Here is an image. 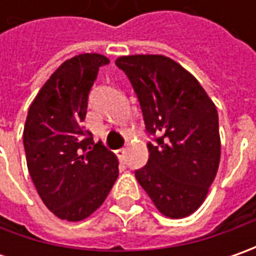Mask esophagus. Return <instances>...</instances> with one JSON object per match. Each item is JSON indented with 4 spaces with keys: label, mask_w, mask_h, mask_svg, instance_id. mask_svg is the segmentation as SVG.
I'll use <instances>...</instances> for the list:
<instances>
[{
    "label": "esophagus",
    "mask_w": 256,
    "mask_h": 256,
    "mask_svg": "<svg viewBox=\"0 0 256 256\" xmlns=\"http://www.w3.org/2000/svg\"><path fill=\"white\" fill-rule=\"evenodd\" d=\"M125 154H126V148H120V150L116 151V155H118L120 158H124V156H125Z\"/></svg>",
    "instance_id": "esophagus-1"
}]
</instances>
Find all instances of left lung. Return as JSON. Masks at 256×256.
Instances as JSON below:
<instances>
[{
    "label": "left lung",
    "mask_w": 256,
    "mask_h": 256,
    "mask_svg": "<svg viewBox=\"0 0 256 256\" xmlns=\"http://www.w3.org/2000/svg\"><path fill=\"white\" fill-rule=\"evenodd\" d=\"M132 85L142 111L150 158L135 178L170 218L195 212L210 191L221 158L215 104L186 70L164 55L115 61Z\"/></svg>",
    "instance_id": "obj_1"
}]
</instances>
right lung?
I'll use <instances>...</instances> for the list:
<instances>
[{"label": "right lung", "mask_w": 256, "mask_h": 256, "mask_svg": "<svg viewBox=\"0 0 256 256\" xmlns=\"http://www.w3.org/2000/svg\"><path fill=\"white\" fill-rule=\"evenodd\" d=\"M101 54L66 60L31 104L24 126L28 171L45 206L65 221H82L96 211L118 178V160L84 130L88 95Z\"/></svg>", "instance_id": "obj_1"}]
</instances>
